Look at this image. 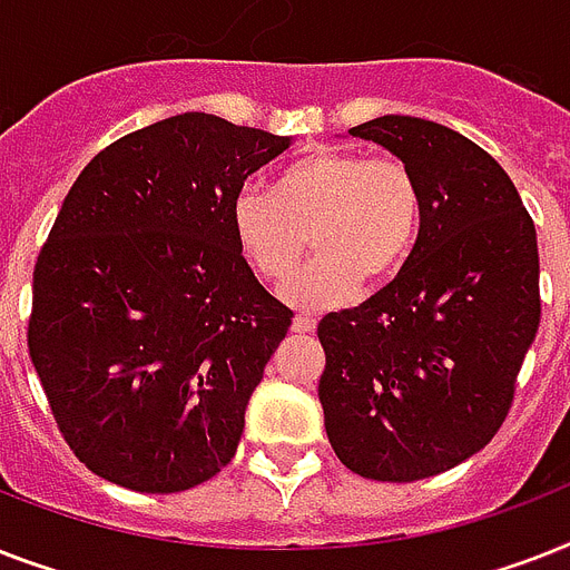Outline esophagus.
<instances>
[{
    "instance_id": "34e87169",
    "label": "esophagus",
    "mask_w": 570,
    "mask_h": 570,
    "mask_svg": "<svg viewBox=\"0 0 570 570\" xmlns=\"http://www.w3.org/2000/svg\"><path fill=\"white\" fill-rule=\"evenodd\" d=\"M291 330L299 332V335H312L317 330V321L314 317H306V314H297L294 321H291Z\"/></svg>"
}]
</instances>
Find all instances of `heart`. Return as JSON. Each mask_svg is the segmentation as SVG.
<instances>
[{
  "label": "heart",
  "mask_w": 570,
  "mask_h": 570,
  "mask_svg": "<svg viewBox=\"0 0 570 570\" xmlns=\"http://www.w3.org/2000/svg\"><path fill=\"white\" fill-rule=\"evenodd\" d=\"M421 185L400 158L317 147L282 167L267 190L232 199V235L240 256L267 282L297 271L308 235L317 253L282 288L299 308H332L391 279L421 232Z\"/></svg>",
  "instance_id": "1"
}]
</instances>
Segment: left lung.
Wrapping results in <instances>:
<instances>
[{
    "label": "left lung",
    "instance_id": "8db88e82",
    "mask_svg": "<svg viewBox=\"0 0 570 570\" xmlns=\"http://www.w3.org/2000/svg\"><path fill=\"white\" fill-rule=\"evenodd\" d=\"M350 135L406 164L423 212L403 271L317 326L323 423L358 476L426 480L480 453L512 406L541 317L535 226L507 170L441 122L385 114Z\"/></svg>",
    "mask_w": 570,
    "mask_h": 570
}]
</instances>
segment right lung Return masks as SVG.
Returning <instances> with one entry per match:
<instances>
[{
    "label": "right lung",
    "instance_id": "right-lung-1",
    "mask_svg": "<svg viewBox=\"0 0 570 570\" xmlns=\"http://www.w3.org/2000/svg\"><path fill=\"white\" fill-rule=\"evenodd\" d=\"M291 138L188 111L79 173L35 264L29 356L79 462L147 494L238 450L291 326L232 235V199Z\"/></svg>",
    "mask_w": 570,
    "mask_h": 570
}]
</instances>
